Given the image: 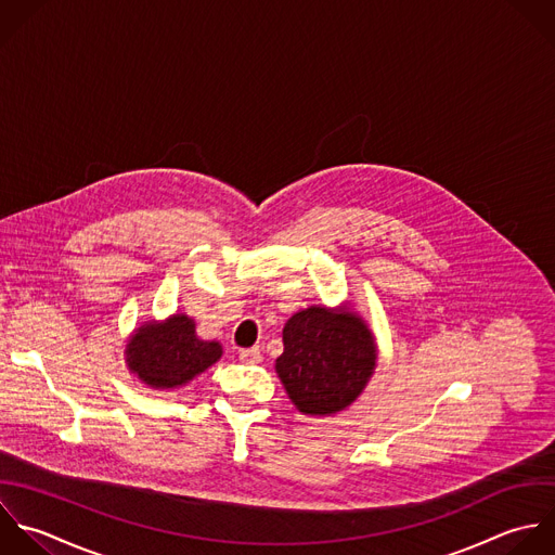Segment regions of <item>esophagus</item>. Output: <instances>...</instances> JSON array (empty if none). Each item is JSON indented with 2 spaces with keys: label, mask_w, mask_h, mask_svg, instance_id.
Instances as JSON below:
<instances>
[{
  "label": "esophagus",
  "mask_w": 555,
  "mask_h": 555,
  "mask_svg": "<svg viewBox=\"0 0 555 555\" xmlns=\"http://www.w3.org/2000/svg\"><path fill=\"white\" fill-rule=\"evenodd\" d=\"M240 361L246 365H257L261 363V350L259 348H244L240 350Z\"/></svg>",
  "instance_id": "obj_1"
}]
</instances>
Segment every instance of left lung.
<instances>
[{
	"label": "left lung",
	"mask_w": 555,
	"mask_h": 555,
	"mask_svg": "<svg viewBox=\"0 0 555 555\" xmlns=\"http://www.w3.org/2000/svg\"><path fill=\"white\" fill-rule=\"evenodd\" d=\"M276 374L305 415L346 409L367 385L376 365L374 337L361 318L322 307L305 309L283 328Z\"/></svg>",
	"instance_id": "8db88e82"
}]
</instances>
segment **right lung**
Segmentation results:
<instances>
[{"mask_svg":"<svg viewBox=\"0 0 555 555\" xmlns=\"http://www.w3.org/2000/svg\"><path fill=\"white\" fill-rule=\"evenodd\" d=\"M222 354L218 341H203L188 315H172L164 324H146L127 346V363L133 374L155 389L185 385L214 365Z\"/></svg>","mask_w":555,"mask_h":555,"instance_id":"right-lung-1","label":"right lung"}]
</instances>
